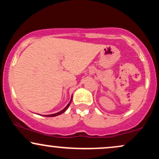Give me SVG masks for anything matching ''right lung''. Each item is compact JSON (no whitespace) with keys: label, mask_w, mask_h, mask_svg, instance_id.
Masks as SVG:
<instances>
[{"label":"right lung","mask_w":159,"mask_h":159,"mask_svg":"<svg viewBox=\"0 0 159 159\" xmlns=\"http://www.w3.org/2000/svg\"><path fill=\"white\" fill-rule=\"evenodd\" d=\"M72 98H71V100H70V102H69V104L68 105H66V107H65V108L64 109H63V110L62 111H60V112H58V113H56V114H49V115H45V116H58V115H60V114H63V112H65L66 111V110L67 108H68L69 107V105H70V104H71V102H72Z\"/></svg>","instance_id":"right-lung-1"}]
</instances>
